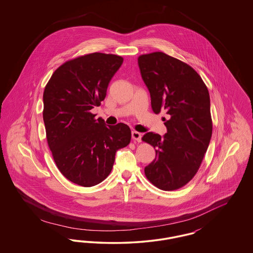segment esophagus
<instances>
[{
  "label": "esophagus",
  "mask_w": 253,
  "mask_h": 253,
  "mask_svg": "<svg viewBox=\"0 0 253 253\" xmlns=\"http://www.w3.org/2000/svg\"><path fill=\"white\" fill-rule=\"evenodd\" d=\"M132 137L133 140H136L137 142H140V141H141L142 134H141V132H136V131H132Z\"/></svg>",
  "instance_id": "esophagus-1"
}]
</instances>
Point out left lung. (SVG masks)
Masks as SVG:
<instances>
[{
	"label": "left lung",
	"instance_id": "left-lung-1",
	"mask_svg": "<svg viewBox=\"0 0 253 253\" xmlns=\"http://www.w3.org/2000/svg\"><path fill=\"white\" fill-rule=\"evenodd\" d=\"M153 111H165L167 133H145L156 158L144 169L147 178L164 191L177 190L193 178L201 165L212 133L211 100L201 77L187 63L162 52L138 57Z\"/></svg>",
	"mask_w": 253,
	"mask_h": 253
}]
</instances>
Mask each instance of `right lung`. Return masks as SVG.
Segmentation results:
<instances>
[{
    "label": "right lung",
    "mask_w": 253,
    "mask_h": 253,
    "mask_svg": "<svg viewBox=\"0 0 253 253\" xmlns=\"http://www.w3.org/2000/svg\"><path fill=\"white\" fill-rule=\"evenodd\" d=\"M123 59L93 53L60 66L43 92V121L52 156L75 184L92 187L111 172L116 153L131 141L128 125L106 126L90 110L99 106Z\"/></svg>",
    "instance_id": "obj_1"
}]
</instances>
